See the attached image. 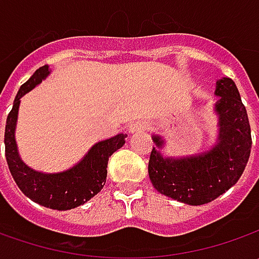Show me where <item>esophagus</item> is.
Returning <instances> with one entry per match:
<instances>
[{
    "instance_id": "obj_1",
    "label": "esophagus",
    "mask_w": 259,
    "mask_h": 259,
    "mask_svg": "<svg viewBox=\"0 0 259 259\" xmlns=\"http://www.w3.org/2000/svg\"><path fill=\"white\" fill-rule=\"evenodd\" d=\"M145 128V124L144 122H141V121H137V122H133V124L130 125V133H141V131H144Z\"/></svg>"
}]
</instances>
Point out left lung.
Segmentation results:
<instances>
[{
  "mask_svg": "<svg viewBox=\"0 0 259 259\" xmlns=\"http://www.w3.org/2000/svg\"><path fill=\"white\" fill-rule=\"evenodd\" d=\"M219 114V143L204 154L186 158H163L153 147L148 174L161 194L187 204H204L214 200L234 186L242 176L251 154V126L235 82L224 77L216 83ZM154 143L163 141L154 135Z\"/></svg>",
  "mask_w": 259,
  "mask_h": 259,
  "instance_id": "1",
  "label": "left lung"
}]
</instances>
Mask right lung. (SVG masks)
Here are the masks:
<instances>
[{"label": "right lung", "mask_w": 259, "mask_h": 259, "mask_svg": "<svg viewBox=\"0 0 259 259\" xmlns=\"http://www.w3.org/2000/svg\"><path fill=\"white\" fill-rule=\"evenodd\" d=\"M47 75L49 66H41L21 85L15 96L5 125V157L15 183L28 199L55 210H69L83 204L102 190L106 182L108 160L125 144L126 135L118 134L95 144L79 164L63 173L43 174L28 168L18 157L14 138L20 98L38 85Z\"/></svg>", "instance_id": "add662e5"}]
</instances>
